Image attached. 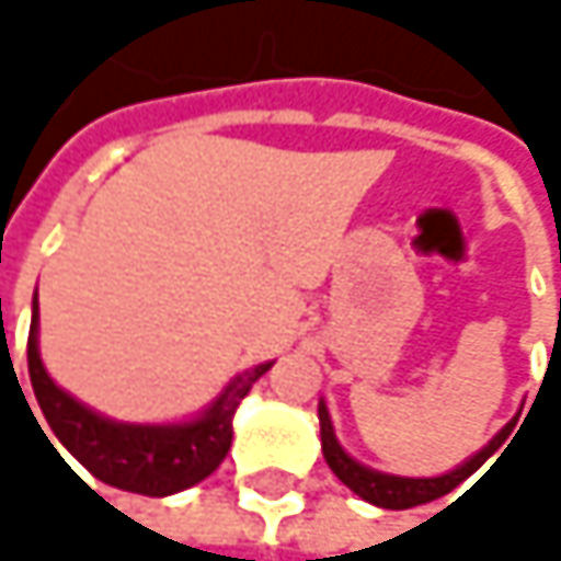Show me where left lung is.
<instances>
[{"mask_svg":"<svg viewBox=\"0 0 561 561\" xmlns=\"http://www.w3.org/2000/svg\"><path fill=\"white\" fill-rule=\"evenodd\" d=\"M318 419H321V451H324L328 468H331L357 497H364L367 504L383 506V510H409V506L428 504V501H438V497L451 494L461 481H468V478H471V474H474V471L504 445L510 428L516 425V422L504 425L501 435H497L488 448H481L471 461H465V465L455 468L451 474H442V478H396V474H380V471H370V468L357 465V461L337 445L324 402L318 405Z\"/></svg>","mask_w":561,"mask_h":561,"instance_id":"left-lung-1","label":"left lung"}]
</instances>
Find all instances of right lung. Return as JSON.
<instances>
[{
	"mask_svg": "<svg viewBox=\"0 0 561 561\" xmlns=\"http://www.w3.org/2000/svg\"><path fill=\"white\" fill-rule=\"evenodd\" d=\"M270 367L273 364H260L247 370L243 377H237L217 396V402L194 422L126 425V422H110L96 415L93 409L80 405L73 396L55 387V380L45 374L42 357H38V305H35L32 331H28L32 390L51 432L60 438V445L96 481L119 488V491L146 494V497H169L217 471V465L227 458L230 442H233V412L240 399Z\"/></svg>",
	"mask_w": 561,
	"mask_h": 561,
	"instance_id": "1",
	"label": "right lung"
}]
</instances>
